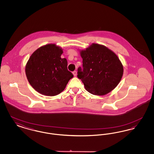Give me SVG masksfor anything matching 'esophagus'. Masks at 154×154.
<instances>
[{
	"mask_svg": "<svg viewBox=\"0 0 154 154\" xmlns=\"http://www.w3.org/2000/svg\"><path fill=\"white\" fill-rule=\"evenodd\" d=\"M73 74L74 76H76L77 75V71H74Z\"/></svg>",
	"mask_w": 154,
	"mask_h": 154,
	"instance_id": "obj_1",
	"label": "esophagus"
}]
</instances>
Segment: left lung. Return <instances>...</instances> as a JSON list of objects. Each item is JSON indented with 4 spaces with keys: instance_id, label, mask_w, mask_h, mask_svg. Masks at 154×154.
<instances>
[{
    "instance_id": "1",
    "label": "left lung",
    "mask_w": 154,
    "mask_h": 154,
    "mask_svg": "<svg viewBox=\"0 0 154 154\" xmlns=\"http://www.w3.org/2000/svg\"><path fill=\"white\" fill-rule=\"evenodd\" d=\"M82 68L77 77L86 90L95 95H104L116 88L122 79L124 69L117 55L106 47L92 44L80 52Z\"/></svg>"
}]
</instances>
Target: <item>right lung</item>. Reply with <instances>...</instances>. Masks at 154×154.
<instances>
[{
    "instance_id": "1",
    "label": "right lung",
    "mask_w": 154,
    "mask_h": 154,
    "mask_svg": "<svg viewBox=\"0 0 154 154\" xmlns=\"http://www.w3.org/2000/svg\"><path fill=\"white\" fill-rule=\"evenodd\" d=\"M62 50L55 44L42 46L30 56L25 67L30 84L40 94L57 95L66 87L73 74L67 70V61L61 58Z\"/></svg>"
}]
</instances>
